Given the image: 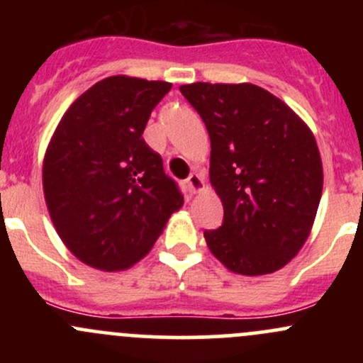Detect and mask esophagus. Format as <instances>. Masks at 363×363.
Wrapping results in <instances>:
<instances>
[{
	"label": "esophagus",
	"instance_id": "obj_1",
	"mask_svg": "<svg viewBox=\"0 0 363 363\" xmlns=\"http://www.w3.org/2000/svg\"><path fill=\"white\" fill-rule=\"evenodd\" d=\"M186 184H188L189 193H193V195H195V193L203 191V188H205L203 177L200 174H196V172H193V174L189 175L188 181H186Z\"/></svg>",
	"mask_w": 363,
	"mask_h": 363
}]
</instances>
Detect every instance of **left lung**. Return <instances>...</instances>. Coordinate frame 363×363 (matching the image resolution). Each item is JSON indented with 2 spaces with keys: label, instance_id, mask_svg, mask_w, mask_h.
<instances>
[{
  "label": "left lung",
  "instance_id": "left-lung-1",
  "mask_svg": "<svg viewBox=\"0 0 363 363\" xmlns=\"http://www.w3.org/2000/svg\"><path fill=\"white\" fill-rule=\"evenodd\" d=\"M211 137V184L225 219L203 232L212 255L233 274L265 276L302 250L314 225L323 164L311 128L255 84L179 87Z\"/></svg>",
  "mask_w": 363,
  "mask_h": 363
}]
</instances>
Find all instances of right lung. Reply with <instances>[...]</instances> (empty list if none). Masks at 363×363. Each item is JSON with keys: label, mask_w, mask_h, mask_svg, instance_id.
Masks as SVG:
<instances>
[{"label": "right lung", "mask_w": 363, "mask_h": 363, "mask_svg": "<svg viewBox=\"0 0 363 363\" xmlns=\"http://www.w3.org/2000/svg\"><path fill=\"white\" fill-rule=\"evenodd\" d=\"M172 84L113 75L61 117L43 158V195L57 235L93 269L140 262L184 196L142 133Z\"/></svg>", "instance_id": "1"}]
</instances>
